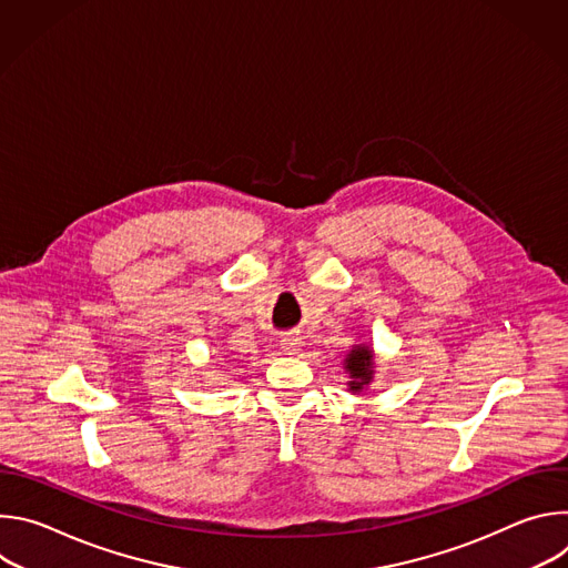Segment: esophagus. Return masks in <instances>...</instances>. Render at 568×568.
<instances>
[{"label":"esophagus","instance_id":"esophagus-1","mask_svg":"<svg viewBox=\"0 0 568 568\" xmlns=\"http://www.w3.org/2000/svg\"><path fill=\"white\" fill-rule=\"evenodd\" d=\"M281 348H283V353H287V355L298 353V351H301V337H296V335H285V337L281 339Z\"/></svg>","mask_w":568,"mask_h":568}]
</instances>
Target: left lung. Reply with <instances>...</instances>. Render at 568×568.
Masks as SVG:
<instances>
[{"label": "left lung", "mask_w": 568, "mask_h": 568, "mask_svg": "<svg viewBox=\"0 0 568 568\" xmlns=\"http://www.w3.org/2000/svg\"><path fill=\"white\" fill-rule=\"evenodd\" d=\"M346 371L353 377L351 388L353 390L364 388L373 377V355H371V351L366 346H355L351 351V355L346 357Z\"/></svg>", "instance_id": "obj_1"}]
</instances>
